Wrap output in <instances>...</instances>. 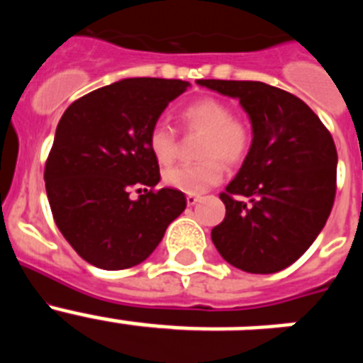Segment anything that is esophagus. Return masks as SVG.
Segmentation results:
<instances>
[{"instance_id":"esophagus-1","label":"esophagus","mask_w":363,"mask_h":363,"mask_svg":"<svg viewBox=\"0 0 363 363\" xmlns=\"http://www.w3.org/2000/svg\"><path fill=\"white\" fill-rule=\"evenodd\" d=\"M198 201H200V196L198 194H187V205H196Z\"/></svg>"}]
</instances>
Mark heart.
<instances>
[{
    "mask_svg": "<svg viewBox=\"0 0 363 363\" xmlns=\"http://www.w3.org/2000/svg\"><path fill=\"white\" fill-rule=\"evenodd\" d=\"M179 120L185 130L201 133L198 143V158L201 162L167 169L163 179L169 187L187 194H201L223 178L221 161L236 167L251 150V127L240 118H234L230 105L221 99H194L182 108ZM147 147L160 165H169L176 156V133L165 123L152 125Z\"/></svg>",
    "mask_w": 363,
    "mask_h": 363,
    "instance_id": "heart-1",
    "label": "heart"
}]
</instances>
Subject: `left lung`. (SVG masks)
Segmentation results:
<instances>
[{
    "instance_id": "1",
    "label": "left lung",
    "mask_w": 363,
    "mask_h": 363,
    "mask_svg": "<svg viewBox=\"0 0 363 363\" xmlns=\"http://www.w3.org/2000/svg\"><path fill=\"white\" fill-rule=\"evenodd\" d=\"M236 98L251 120L252 145L221 192L225 218L211 233L221 258L252 274L294 264L316 240L336 194L335 142L300 98L262 82L198 79Z\"/></svg>"
}]
</instances>
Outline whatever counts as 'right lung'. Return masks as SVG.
I'll return each mask as SVG.
<instances>
[{
  "mask_svg": "<svg viewBox=\"0 0 363 363\" xmlns=\"http://www.w3.org/2000/svg\"><path fill=\"white\" fill-rule=\"evenodd\" d=\"M187 86L182 79H120L63 112L45 165V187L57 229L94 267L120 271L142 264L185 211L182 191H154L160 167L147 136ZM136 186L146 189L133 201L128 194Z\"/></svg>",
  "mask_w": 363,
  "mask_h": 363,
  "instance_id": "1",
  "label": "right lung"
}]
</instances>
